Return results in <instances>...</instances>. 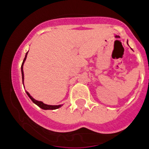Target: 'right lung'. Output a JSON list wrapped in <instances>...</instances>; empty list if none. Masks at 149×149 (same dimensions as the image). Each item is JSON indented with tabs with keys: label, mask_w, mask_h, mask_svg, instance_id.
<instances>
[{
	"label": "right lung",
	"mask_w": 149,
	"mask_h": 149,
	"mask_svg": "<svg viewBox=\"0 0 149 149\" xmlns=\"http://www.w3.org/2000/svg\"><path fill=\"white\" fill-rule=\"evenodd\" d=\"M27 54L28 52L26 53V57H25L24 60L22 61V66H21V72H22V84H23V80H24V73H23V64H24V62L26 59V57H27ZM26 94L28 95V96L29 97V98L32 100L33 103H35L36 105H38V107H41L42 109L44 110H55L57 109V108H59L62 106V104H60V105H48V104H44L42 102H39V101H37V100L34 99V98H32V96L30 95V94L28 92H26Z\"/></svg>",
	"instance_id": "1"
}]
</instances>
